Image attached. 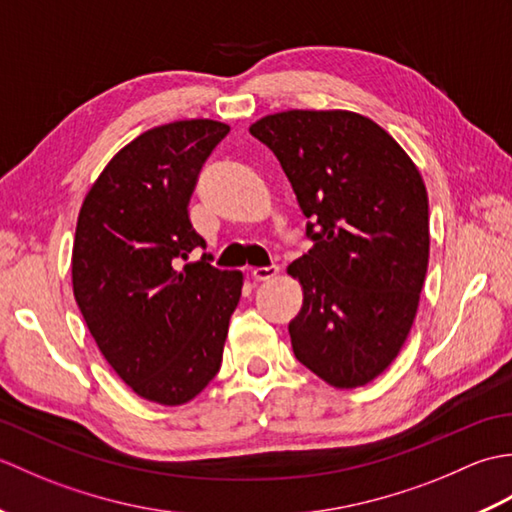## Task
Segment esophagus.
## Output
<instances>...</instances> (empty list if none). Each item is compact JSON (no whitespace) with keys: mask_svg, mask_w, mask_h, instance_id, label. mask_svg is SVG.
I'll return each mask as SVG.
<instances>
[{"mask_svg":"<svg viewBox=\"0 0 512 512\" xmlns=\"http://www.w3.org/2000/svg\"><path fill=\"white\" fill-rule=\"evenodd\" d=\"M279 273V266H264V268H253L250 270V277H253L255 281H268V279H273L275 275Z\"/></svg>","mask_w":512,"mask_h":512,"instance_id":"1","label":"esophagus"}]
</instances>
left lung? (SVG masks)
<instances>
[{"label": "left lung", "mask_w": 512, "mask_h": 512, "mask_svg": "<svg viewBox=\"0 0 512 512\" xmlns=\"http://www.w3.org/2000/svg\"><path fill=\"white\" fill-rule=\"evenodd\" d=\"M277 156L308 217L312 248L292 352L334 387H361L398 356L429 264V200L411 158L352 112L292 110L250 127Z\"/></svg>", "instance_id": "left-lung-1"}]
</instances>
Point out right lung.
<instances>
[{"label": "right lung", "instance_id": "add662e5", "mask_svg": "<svg viewBox=\"0 0 512 512\" xmlns=\"http://www.w3.org/2000/svg\"><path fill=\"white\" fill-rule=\"evenodd\" d=\"M231 132L178 121L140 134L85 195L72 248L74 299L96 345L138 396L195 398L220 372L242 275L202 253L189 198L211 151Z\"/></svg>", "mask_w": 512, "mask_h": 512}]
</instances>
